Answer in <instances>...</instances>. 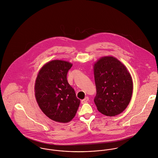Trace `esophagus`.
<instances>
[{
    "label": "esophagus",
    "mask_w": 158,
    "mask_h": 158,
    "mask_svg": "<svg viewBox=\"0 0 158 158\" xmlns=\"http://www.w3.org/2000/svg\"><path fill=\"white\" fill-rule=\"evenodd\" d=\"M89 97L88 96H86L84 99H82V101H81V102L82 103V104H84V103H85V102H87L88 101H89Z\"/></svg>",
    "instance_id": "obj_1"
}]
</instances>
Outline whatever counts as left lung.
<instances>
[{
	"mask_svg": "<svg viewBox=\"0 0 158 158\" xmlns=\"http://www.w3.org/2000/svg\"><path fill=\"white\" fill-rule=\"evenodd\" d=\"M94 75V102L98 111L109 117L122 113L131 101L133 89L125 66L115 57H102L95 64Z\"/></svg>",
	"mask_w": 158,
	"mask_h": 158,
	"instance_id": "8db88e82",
	"label": "left lung"
}]
</instances>
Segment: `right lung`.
<instances>
[{
	"label": "right lung",
	"instance_id": "add662e5",
	"mask_svg": "<svg viewBox=\"0 0 158 158\" xmlns=\"http://www.w3.org/2000/svg\"><path fill=\"white\" fill-rule=\"evenodd\" d=\"M72 64L52 60L39 71L35 85L36 101L43 112L50 119L60 123L70 122L75 116L80 99L67 81Z\"/></svg>",
	"mask_w": 158,
	"mask_h": 158
}]
</instances>
